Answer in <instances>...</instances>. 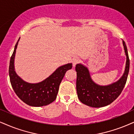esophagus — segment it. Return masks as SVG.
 Masks as SVG:
<instances>
[{"label": "esophagus", "mask_w": 134, "mask_h": 134, "mask_svg": "<svg viewBox=\"0 0 134 134\" xmlns=\"http://www.w3.org/2000/svg\"><path fill=\"white\" fill-rule=\"evenodd\" d=\"M79 62H80V59H78V58H74V59H73V60H72L73 65L75 66L78 63H79Z\"/></svg>", "instance_id": "1"}]
</instances>
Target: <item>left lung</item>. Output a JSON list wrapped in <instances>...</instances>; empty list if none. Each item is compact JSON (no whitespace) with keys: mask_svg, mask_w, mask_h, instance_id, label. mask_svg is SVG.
<instances>
[{"mask_svg":"<svg viewBox=\"0 0 134 134\" xmlns=\"http://www.w3.org/2000/svg\"><path fill=\"white\" fill-rule=\"evenodd\" d=\"M122 44L126 55V68L121 79L112 84L106 86L96 84L91 79L87 67L81 64L76 65L77 92L78 98L82 103L93 108L103 107L113 103L121 93L126 83L130 66L127 49L123 40Z\"/></svg>","mask_w":134,"mask_h":134,"instance_id":"8db88e82","label":"left lung"}]
</instances>
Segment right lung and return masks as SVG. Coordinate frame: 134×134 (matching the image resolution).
I'll use <instances>...</instances> for the list:
<instances>
[{"mask_svg": "<svg viewBox=\"0 0 134 134\" xmlns=\"http://www.w3.org/2000/svg\"><path fill=\"white\" fill-rule=\"evenodd\" d=\"M15 44L9 65L10 80L13 90L18 98L31 106H46L56 99L59 85L65 72L72 67V64L59 67L49 77L37 83H30L23 80L15 71L14 59L18 41Z\"/></svg>", "mask_w": 134, "mask_h": 134, "instance_id": "obj_1", "label": "right lung"}]
</instances>
